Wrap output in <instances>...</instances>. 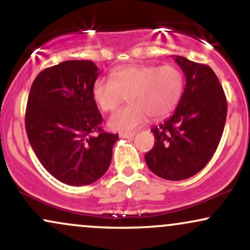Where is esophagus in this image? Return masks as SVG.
I'll list each match as a JSON object with an SVG mask.
<instances>
[{"label": "esophagus", "instance_id": "1", "mask_svg": "<svg viewBox=\"0 0 250 250\" xmlns=\"http://www.w3.org/2000/svg\"><path fill=\"white\" fill-rule=\"evenodd\" d=\"M135 136V133H120V137L122 139H131Z\"/></svg>", "mask_w": 250, "mask_h": 250}]
</instances>
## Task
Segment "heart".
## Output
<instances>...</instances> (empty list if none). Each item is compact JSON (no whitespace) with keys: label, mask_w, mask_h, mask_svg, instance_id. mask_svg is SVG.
Listing matches in <instances>:
<instances>
[{"label":"heart","mask_w":250,"mask_h":250,"mask_svg":"<svg viewBox=\"0 0 250 250\" xmlns=\"http://www.w3.org/2000/svg\"><path fill=\"white\" fill-rule=\"evenodd\" d=\"M185 88V76L174 65L130 64L117 68L110 80L97 79L91 94L101 110H116L128 97L129 104L116 111L109 127L119 131H134L148 117H166L179 104Z\"/></svg>","instance_id":"obj_1"}]
</instances>
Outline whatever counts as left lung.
<instances>
[{
  "label": "left lung",
  "mask_w": 250,
  "mask_h": 250,
  "mask_svg": "<svg viewBox=\"0 0 250 250\" xmlns=\"http://www.w3.org/2000/svg\"><path fill=\"white\" fill-rule=\"evenodd\" d=\"M186 76L176 110L151 129L156 142L146 163L162 179L180 181L206 167L219 146L227 117V99L210 67L175 56Z\"/></svg>",
  "instance_id": "left-lung-1"
}]
</instances>
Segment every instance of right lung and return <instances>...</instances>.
Listing matches in <instances>:
<instances>
[{
  "mask_svg": "<svg viewBox=\"0 0 250 250\" xmlns=\"http://www.w3.org/2000/svg\"><path fill=\"white\" fill-rule=\"evenodd\" d=\"M99 74L93 61L71 60L42 70L31 84L28 139L43 167L65 185L87 186L103 176L119 139L101 128L91 94Z\"/></svg>",
  "mask_w": 250,
  "mask_h": 250,
  "instance_id": "1",
  "label": "right lung"
}]
</instances>
